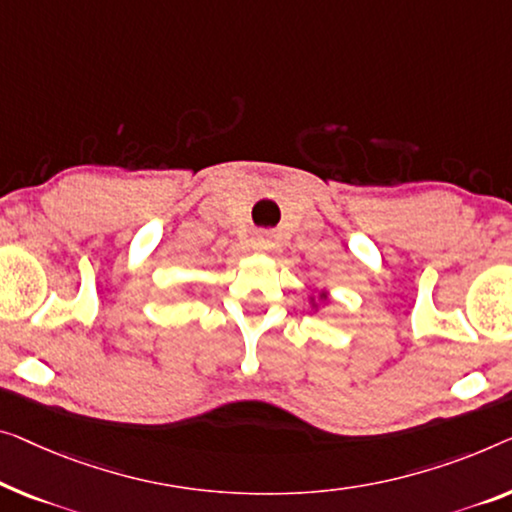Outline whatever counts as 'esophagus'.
I'll use <instances>...</instances> for the list:
<instances>
[{"mask_svg":"<svg viewBox=\"0 0 512 512\" xmlns=\"http://www.w3.org/2000/svg\"><path fill=\"white\" fill-rule=\"evenodd\" d=\"M253 248L259 250V253H266V250L273 248V239L266 232H257L253 236Z\"/></svg>","mask_w":512,"mask_h":512,"instance_id":"esophagus-1","label":"esophagus"}]
</instances>
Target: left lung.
<instances>
[{
	"label": "left lung",
	"instance_id": "1",
	"mask_svg": "<svg viewBox=\"0 0 512 512\" xmlns=\"http://www.w3.org/2000/svg\"><path fill=\"white\" fill-rule=\"evenodd\" d=\"M319 299H322V301H326V294L322 292V294H319Z\"/></svg>",
	"mask_w": 512,
	"mask_h": 512
}]
</instances>
